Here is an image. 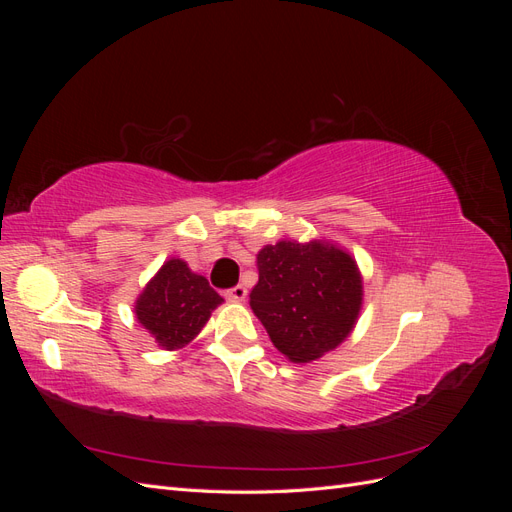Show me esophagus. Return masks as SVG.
Returning a JSON list of instances; mask_svg holds the SVG:
<instances>
[{"label": "esophagus", "instance_id": "34e87169", "mask_svg": "<svg viewBox=\"0 0 512 512\" xmlns=\"http://www.w3.org/2000/svg\"><path fill=\"white\" fill-rule=\"evenodd\" d=\"M245 297H247L245 286H235V288L226 290V299L232 303H241V301H245Z\"/></svg>", "mask_w": 512, "mask_h": 512}]
</instances>
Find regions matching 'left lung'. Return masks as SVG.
<instances>
[{"mask_svg":"<svg viewBox=\"0 0 512 512\" xmlns=\"http://www.w3.org/2000/svg\"><path fill=\"white\" fill-rule=\"evenodd\" d=\"M250 305L273 346L312 363L352 333L363 307V275L348 250L327 239H282L256 254Z\"/></svg>","mask_w":512,"mask_h":512,"instance_id":"8db88e82","label":"left lung"}]
</instances>
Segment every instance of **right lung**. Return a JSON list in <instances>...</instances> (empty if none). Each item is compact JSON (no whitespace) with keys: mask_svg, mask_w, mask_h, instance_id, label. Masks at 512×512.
<instances>
[{"mask_svg":"<svg viewBox=\"0 0 512 512\" xmlns=\"http://www.w3.org/2000/svg\"><path fill=\"white\" fill-rule=\"evenodd\" d=\"M224 299L188 262L168 258L136 297L134 314L162 350H181L203 331Z\"/></svg>","mask_w":512,"mask_h":512,"instance_id":"obj_1","label":"right lung"}]
</instances>
